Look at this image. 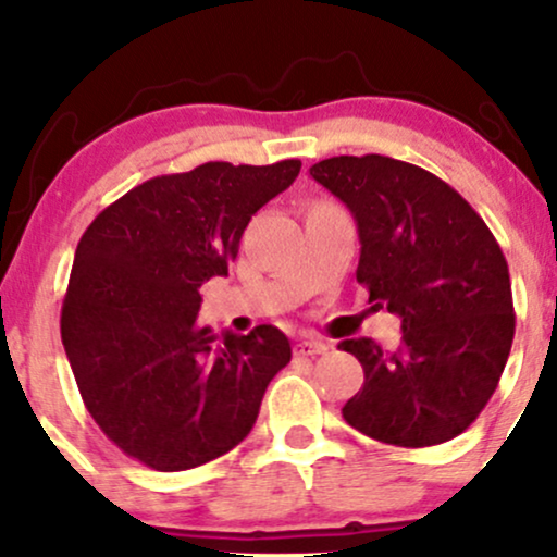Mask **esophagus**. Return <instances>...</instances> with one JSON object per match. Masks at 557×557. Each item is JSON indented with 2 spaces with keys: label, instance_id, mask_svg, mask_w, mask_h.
I'll return each instance as SVG.
<instances>
[{
  "label": "esophagus",
  "instance_id": "1",
  "mask_svg": "<svg viewBox=\"0 0 557 557\" xmlns=\"http://www.w3.org/2000/svg\"><path fill=\"white\" fill-rule=\"evenodd\" d=\"M330 345L324 341H319V337H304V341L296 343V354L298 356H322L327 354Z\"/></svg>",
  "mask_w": 557,
  "mask_h": 557
}]
</instances>
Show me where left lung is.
Returning <instances> with one entry per match:
<instances>
[{"label": "left lung", "instance_id": "1", "mask_svg": "<svg viewBox=\"0 0 557 557\" xmlns=\"http://www.w3.org/2000/svg\"><path fill=\"white\" fill-rule=\"evenodd\" d=\"M309 175L350 209L361 240L356 280L403 330L393 354L369 337L337 345L363 367L343 419L398 447L458 437L495 393L516 332L495 235L458 190L400 159L332 157Z\"/></svg>", "mask_w": 557, "mask_h": 557}]
</instances>
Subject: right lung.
<instances>
[{
  "label": "right lung",
  "instance_id": "obj_1",
  "mask_svg": "<svg viewBox=\"0 0 557 557\" xmlns=\"http://www.w3.org/2000/svg\"><path fill=\"white\" fill-rule=\"evenodd\" d=\"M298 172V159H283L159 175L83 233L62 345L88 413L125 456L157 471L196 469L257 424L290 343L272 324L216 337L196 324L198 287L225 277L251 216Z\"/></svg>",
  "mask_w": 557,
  "mask_h": 557
}]
</instances>
